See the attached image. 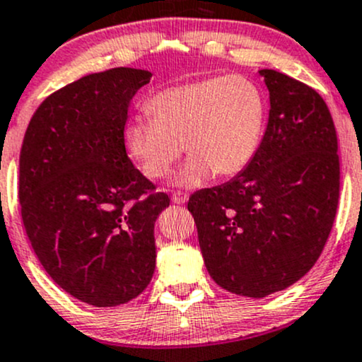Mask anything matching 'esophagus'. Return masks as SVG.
Here are the masks:
<instances>
[{"instance_id": "esophagus-1", "label": "esophagus", "mask_w": 362, "mask_h": 362, "mask_svg": "<svg viewBox=\"0 0 362 362\" xmlns=\"http://www.w3.org/2000/svg\"><path fill=\"white\" fill-rule=\"evenodd\" d=\"M170 200H173V203H176V205H182V203L188 202V193L180 192V189H177V192L173 193Z\"/></svg>"}]
</instances>
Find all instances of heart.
I'll list each match as a JSON object with an SVG mask.
<instances>
[{
    "instance_id": "b5f03b06",
    "label": "heart",
    "mask_w": 362,
    "mask_h": 362,
    "mask_svg": "<svg viewBox=\"0 0 362 362\" xmlns=\"http://www.w3.org/2000/svg\"><path fill=\"white\" fill-rule=\"evenodd\" d=\"M124 129L129 156L150 180L168 176L182 144L189 159L177 181L202 185L215 173L230 177L257 156L267 121L262 88L241 76H212L159 90Z\"/></svg>"
}]
</instances>
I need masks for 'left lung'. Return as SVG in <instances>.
Segmentation results:
<instances>
[{"instance_id":"obj_1","label":"left lung","mask_w":362,"mask_h":362,"mask_svg":"<svg viewBox=\"0 0 362 362\" xmlns=\"http://www.w3.org/2000/svg\"><path fill=\"white\" fill-rule=\"evenodd\" d=\"M259 75L270 112L257 156L233 180L188 202L210 277L247 298L287 289L311 270L340 192L337 132L322 95L280 71Z\"/></svg>"}]
</instances>
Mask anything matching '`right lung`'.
<instances>
[{
    "label": "right lung",
    "instance_id": "1",
    "mask_svg": "<svg viewBox=\"0 0 362 362\" xmlns=\"http://www.w3.org/2000/svg\"><path fill=\"white\" fill-rule=\"evenodd\" d=\"M150 78L111 68L59 88L34 112L20 150L32 250L61 289L97 308L135 299L156 270L153 224L170 200L124 147L129 100Z\"/></svg>",
    "mask_w": 362,
    "mask_h": 362
}]
</instances>
